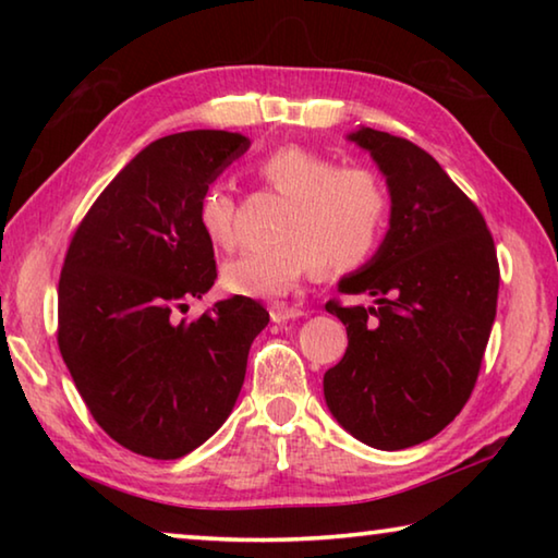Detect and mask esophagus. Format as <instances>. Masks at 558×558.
<instances>
[{
    "label": "esophagus",
    "mask_w": 558,
    "mask_h": 558,
    "mask_svg": "<svg viewBox=\"0 0 558 558\" xmlns=\"http://www.w3.org/2000/svg\"><path fill=\"white\" fill-rule=\"evenodd\" d=\"M305 315V310L300 307H292V305H286V302H276V305H270V319L272 323H288V319H298Z\"/></svg>",
    "instance_id": "esophagus-1"
}]
</instances>
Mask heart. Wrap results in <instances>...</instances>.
<instances>
[{
  "instance_id": "1",
  "label": "heart",
  "mask_w": 558,
  "mask_h": 558,
  "mask_svg": "<svg viewBox=\"0 0 558 558\" xmlns=\"http://www.w3.org/2000/svg\"><path fill=\"white\" fill-rule=\"evenodd\" d=\"M258 177L288 199L276 243L243 248L223 263L226 290L245 298H280L315 266L325 272L362 268L384 239L389 192L366 167H337L332 157L282 145L260 159ZM233 196L223 186L204 189L196 221L206 241L233 243Z\"/></svg>"
}]
</instances>
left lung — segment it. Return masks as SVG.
Masks as SVG:
<instances>
[{"label": "left lung", "mask_w": 558, "mask_h": 558, "mask_svg": "<svg viewBox=\"0 0 558 558\" xmlns=\"http://www.w3.org/2000/svg\"><path fill=\"white\" fill-rule=\"evenodd\" d=\"M347 140L379 167L391 211L374 256L337 282L372 305H325L349 339L325 401L356 440L403 450L438 436L470 399L497 313V253L483 214L426 149L372 128Z\"/></svg>", "instance_id": "8db88e82"}]
</instances>
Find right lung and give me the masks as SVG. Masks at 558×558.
Here are the masks:
<instances>
[{"mask_svg": "<svg viewBox=\"0 0 558 558\" xmlns=\"http://www.w3.org/2000/svg\"><path fill=\"white\" fill-rule=\"evenodd\" d=\"M248 147L226 130L155 140L102 189L65 253L61 356L98 426L137 456L177 460L223 426L270 319L243 295L194 323L174 317L216 280L199 196Z\"/></svg>", "mask_w": 558, "mask_h": 558, "instance_id": "add662e5", "label": "right lung"}]
</instances>
